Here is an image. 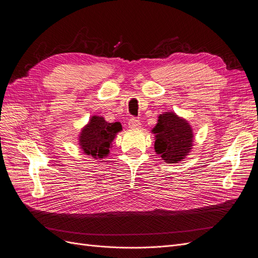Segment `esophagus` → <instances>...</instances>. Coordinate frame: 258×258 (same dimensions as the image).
Here are the masks:
<instances>
[{"label":"esophagus","mask_w":258,"mask_h":258,"mask_svg":"<svg viewBox=\"0 0 258 258\" xmlns=\"http://www.w3.org/2000/svg\"><path fill=\"white\" fill-rule=\"evenodd\" d=\"M141 121L135 119V117H131L128 121V126L130 128H139L141 127Z\"/></svg>","instance_id":"34e87169"}]
</instances>
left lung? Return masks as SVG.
<instances>
[{"instance_id":"8db88e82","label":"left lung","mask_w":258,"mask_h":258,"mask_svg":"<svg viewBox=\"0 0 258 258\" xmlns=\"http://www.w3.org/2000/svg\"><path fill=\"white\" fill-rule=\"evenodd\" d=\"M152 133L156 135L154 150L166 163H178L192 149V128L187 120L174 112L160 114Z\"/></svg>"}]
</instances>
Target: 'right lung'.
Segmentation results:
<instances>
[{
    "label": "right lung",
    "instance_id": "right-lung-1",
    "mask_svg": "<svg viewBox=\"0 0 258 258\" xmlns=\"http://www.w3.org/2000/svg\"><path fill=\"white\" fill-rule=\"evenodd\" d=\"M122 131L120 122L108 123L102 116L93 115L79 136V145L87 156L102 159L110 152L115 135Z\"/></svg>",
    "mask_w": 258,
    "mask_h": 258
}]
</instances>
